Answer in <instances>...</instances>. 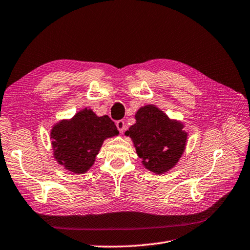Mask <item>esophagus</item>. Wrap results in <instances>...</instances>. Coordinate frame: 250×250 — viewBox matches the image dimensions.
<instances>
[{"mask_svg": "<svg viewBox=\"0 0 250 250\" xmlns=\"http://www.w3.org/2000/svg\"><path fill=\"white\" fill-rule=\"evenodd\" d=\"M116 125H117V128L119 129V131L121 132V133H123L124 131H125V129H126V124H125V122L123 120H119V121H117L116 122Z\"/></svg>", "mask_w": 250, "mask_h": 250, "instance_id": "obj_1", "label": "esophagus"}]
</instances>
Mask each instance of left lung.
<instances>
[{"instance_id": "left-lung-1", "label": "left lung", "mask_w": 250, "mask_h": 250, "mask_svg": "<svg viewBox=\"0 0 250 250\" xmlns=\"http://www.w3.org/2000/svg\"><path fill=\"white\" fill-rule=\"evenodd\" d=\"M135 121L125 135L131 138L143 165L155 174L168 172L185 152L188 133L184 124L152 104L141 107Z\"/></svg>"}]
</instances>
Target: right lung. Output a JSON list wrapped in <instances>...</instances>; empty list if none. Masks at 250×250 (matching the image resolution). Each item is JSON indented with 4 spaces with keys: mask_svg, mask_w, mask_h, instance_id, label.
Returning a JSON list of instances; mask_svg holds the SVG:
<instances>
[{
    "mask_svg": "<svg viewBox=\"0 0 250 250\" xmlns=\"http://www.w3.org/2000/svg\"><path fill=\"white\" fill-rule=\"evenodd\" d=\"M118 134L108 116L98 117L92 109L84 108L72 119L56 123L50 138L57 163L65 170L83 174L94 165L104 140Z\"/></svg>",
    "mask_w": 250,
    "mask_h": 250,
    "instance_id": "obj_1",
    "label": "right lung"
}]
</instances>
